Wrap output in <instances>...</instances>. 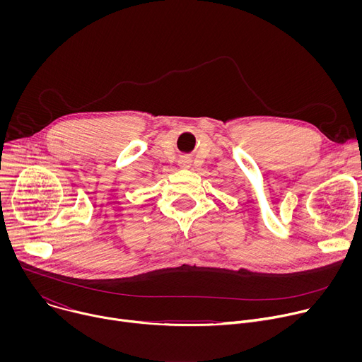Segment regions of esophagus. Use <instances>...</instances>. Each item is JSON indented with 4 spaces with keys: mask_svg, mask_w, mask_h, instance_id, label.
I'll return each mask as SVG.
<instances>
[{
    "mask_svg": "<svg viewBox=\"0 0 362 362\" xmlns=\"http://www.w3.org/2000/svg\"><path fill=\"white\" fill-rule=\"evenodd\" d=\"M186 163H187V162H185V160H182V165H183V166H186Z\"/></svg>",
    "mask_w": 362,
    "mask_h": 362,
    "instance_id": "1",
    "label": "esophagus"
}]
</instances>
